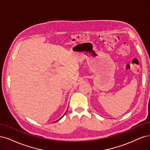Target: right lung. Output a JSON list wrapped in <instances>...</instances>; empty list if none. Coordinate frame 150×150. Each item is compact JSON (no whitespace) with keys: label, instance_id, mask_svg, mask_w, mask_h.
<instances>
[{"label":"right lung","instance_id":"1","mask_svg":"<svg viewBox=\"0 0 150 150\" xmlns=\"http://www.w3.org/2000/svg\"><path fill=\"white\" fill-rule=\"evenodd\" d=\"M67 112H65V114H64V115H65V114H66V113H67ZM64 116H63V117H64ZM63 117H61V118H60V119H59V120H57V121H56V122H58V121H59V120H60V119H62V118H63Z\"/></svg>","mask_w":150,"mask_h":150}]
</instances>
